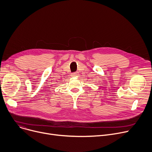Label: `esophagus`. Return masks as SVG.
<instances>
[{
	"label": "esophagus",
	"mask_w": 152,
	"mask_h": 152,
	"mask_svg": "<svg viewBox=\"0 0 152 152\" xmlns=\"http://www.w3.org/2000/svg\"><path fill=\"white\" fill-rule=\"evenodd\" d=\"M79 74L78 72H75L72 74V76L73 77H77V76H79Z\"/></svg>",
	"instance_id": "1"
}]
</instances>
